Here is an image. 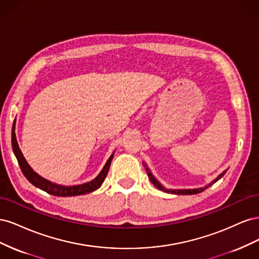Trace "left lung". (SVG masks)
Listing matches in <instances>:
<instances>
[{
    "mask_svg": "<svg viewBox=\"0 0 259 259\" xmlns=\"http://www.w3.org/2000/svg\"><path fill=\"white\" fill-rule=\"evenodd\" d=\"M146 166V165H145ZM146 170H147V174H148V177L150 178V180H151V183L158 188V189H160V190H162V191H164V192H167V193H174V194H197V193H200V192H202V191H204L205 189H207L208 187H210L211 185H213L214 183H216L218 179H221L223 176H224V174L226 173V171H224L223 174H221L219 175L215 180H213V182H211L208 186H206V187H203V188H198V189H177V190H171V189H166V188H164L158 180H156L153 176H152V174L150 173V170H149V168L148 167H146Z\"/></svg>",
    "mask_w": 259,
    "mask_h": 259,
    "instance_id": "8db88e82",
    "label": "left lung"
}]
</instances>
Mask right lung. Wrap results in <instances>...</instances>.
I'll use <instances>...</instances> for the list:
<instances>
[{
  "label": "right lung",
  "mask_w": 259,
  "mask_h": 259,
  "mask_svg": "<svg viewBox=\"0 0 259 259\" xmlns=\"http://www.w3.org/2000/svg\"><path fill=\"white\" fill-rule=\"evenodd\" d=\"M12 145H13L14 153H15V155H16L22 174L25 175V177L33 186L40 188V189H42L45 192L55 195V197H72V195H81V194L90 193L94 190L98 189V188L101 186V184L104 183V180L108 174L109 167H110L111 161L113 159V154H112L110 158H109V160L107 161L103 170H101L99 175L95 179H93L92 182L85 183L82 185H77V186L67 187V186H60L57 184L51 183L50 180H46L45 178L41 177L40 175H37L35 171H33V169L30 167V165L27 163L25 158H23V155L18 147L16 135H15V126H13V131H12Z\"/></svg>",
  "instance_id": "add662e5"
}]
</instances>
